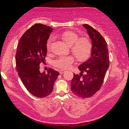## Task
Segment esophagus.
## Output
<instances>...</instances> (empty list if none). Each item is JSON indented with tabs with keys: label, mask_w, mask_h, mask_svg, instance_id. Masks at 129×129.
Masks as SVG:
<instances>
[{
	"label": "esophagus",
	"mask_w": 129,
	"mask_h": 129,
	"mask_svg": "<svg viewBox=\"0 0 129 129\" xmlns=\"http://www.w3.org/2000/svg\"><path fill=\"white\" fill-rule=\"evenodd\" d=\"M65 72L64 70H60L59 71V73L60 74H62L64 73Z\"/></svg>",
	"instance_id": "1"
}]
</instances>
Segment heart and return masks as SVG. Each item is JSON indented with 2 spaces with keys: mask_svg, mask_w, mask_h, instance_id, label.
<instances>
[{
  "mask_svg": "<svg viewBox=\"0 0 129 129\" xmlns=\"http://www.w3.org/2000/svg\"><path fill=\"white\" fill-rule=\"evenodd\" d=\"M60 37L67 45L71 47V51L80 61L87 59L92 49V43L87 38H80L73 31H66L60 35ZM52 38H50L47 42V48L50 50ZM75 58L72 55L60 56L52 61L53 66L61 69H67L74 62Z\"/></svg>",
  "mask_w": 129,
  "mask_h": 129,
  "instance_id": "b5f03b06",
  "label": "heart"
}]
</instances>
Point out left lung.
I'll return each mask as SVG.
<instances>
[{"instance_id": "1", "label": "left lung", "mask_w": 129, "mask_h": 129, "mask_svg": "<svg viewBox=\"0 0 129 129\" xmlns=\"http://www.w3.org/2000/svg\"><path fill=\"white\" fill-rule=\"evenodd\" d=\"M83 26L91 40V52L90 58L79 66L81 73L74 74L71 89L75 95L86 98L100 89L109 68V58L107 43L101 34L89 25L84 24Z\"/></svg>"}]
</instances>
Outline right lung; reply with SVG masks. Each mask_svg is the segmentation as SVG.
<instances>
[{"label":"right lung","mask_w":129,"mask_h":129,"mask_svg":"<svg viewBox=\"0 0 129 129\" xmlns=\"http://www.w3.org/2000/svg\"><path fill=\"white\" fill-rule=\"evenodd\" d=\"M52 29L46 25L35 24L22 35L17 47L15 61L18 75L27 90L38 98L51 93L59 75L51 68L47 73L39 71L40 63L47 55L46 45Z\"/></svg>","instance_id":"1"}]
</instances>
